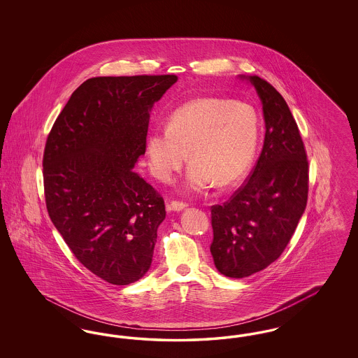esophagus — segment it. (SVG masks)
<instances>
[{
  "mask_svg": "<svg viewBox=\"0 0 358 358\" xmlns=\"http://www.w3.org/2000/svg\"><path fill=\"white\" fill-rule=\"evenodd\" d=\"M187 203H182V201H171V204H169V209L171 210H182V209H185L187 208Z\"/></svg>",
  "mask_w": 358,
  "mask_h": 358,
  "instance_id": "1",
  "label": "esophagus"
}]
</instances>
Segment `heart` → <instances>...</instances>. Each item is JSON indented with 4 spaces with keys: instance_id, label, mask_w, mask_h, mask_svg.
Instances as JSON below:
<instances>
[{
    "instance_id": "1",
    "label": "heart",
    "mask_w": 358,
    "mask_h": 358,
    "mask_svg": "<svg viewBox=\"0 0 358 358\" xmlns=\"http://www.w3.org/2000/svg\"><path fill=\"white\" fill-rule=\"evenodd\" d=\"M259 139L252 106L222 98H200L173 111L168 127L150 131L146 142L154 177L171 182L187 162V190L200 193L215 182L234 185L250 169Z\"/></svg>"
}]
</instances>
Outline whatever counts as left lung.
Returning a JSON list of instances; mask_svg holds the SVG:
<instances>
[{
	"label": "left lung",
	"mask_w": 358,
	"mask_h": 358,
	"mask_svg": "<svg viewBox=\"0 0 358 358\" xmlns=\"http://www.w3.org/2000/svg\"><path fill=\"white\" fill-rule=\"evenodd\" d=\"M248 79L263 104L264 145L245 182L227 203L210 208L215 266L236 279L264 270L282 255L308 193L306 149L287 103L264 79Z\"/></svg>",
	"instance_id": "left-lung-1"
}]
</instances>
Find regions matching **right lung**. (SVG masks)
Here are the masks:
<instances>
[{
	"label": "right lung",
	"instance_id": "obj_1",
	"mask_svg": "<svg viewBox=\"0 0 358 358\" xmlns=\"http://www.w3.org/2000/svg\"><path fill=\"white\" fill-rule=\"evenodd\" d=\"M176 75L99 76L71 95L45 142L47 210L75 257L126 286L152 266L161 194L133 171L146 152L150 110Z\"/></svg>",
	"mask_w": 358,
	"mask_h": 358
}]
</instances>
